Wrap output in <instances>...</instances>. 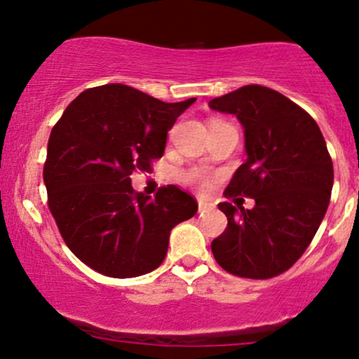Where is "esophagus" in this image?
Here are the masks:
<instances>
[{
    "instance_id": "esophagus-1",
    "label": "esophagus",
    "mask_w": 359,
    "mask_h": 359,
    "mask_svg": "<svg viewBox=\"0 0 359 359\" xmlns=\"http://www.w3.org/2000/svg\"><path fill=\"white\" fill-rule=\"evenodd\" d=\"M212 209V205L209 203H204V201H199V214H205Z\"/></svg>"
}]
</instances>
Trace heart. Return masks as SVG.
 <instances>
[{
  "label": "heart",
  "mask_w": 359,
  "mask_h": 359,
  "mask_svg": "<svg viewBox=\"0 0 359 359\" xmlns=\"http://www.w3.org/2000/svg\"><path fill=\"white\" fill-rule=\"evenodd\" d=\"M189 180H192V182H197L201 185V187H205V185H208L199 172H192V174H189Z\"/></svg>",
  "instance_id": "heart-1"
}]
</instances>
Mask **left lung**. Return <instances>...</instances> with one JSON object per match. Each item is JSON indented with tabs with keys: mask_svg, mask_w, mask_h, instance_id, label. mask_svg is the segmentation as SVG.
<instances>
[{
	"mask_svg": "<svg viewBox=\"0 0 359 359\" xmlns=\"http://www.w3.org/2000/svg\"><path fill=\"white\" fill-rule=\"evenodd\" d=\"M209 108L234 114L245 130L248 156L224 194L255 199L251 209L217 204L228 226L212 241L214 258L238 277H277L302 257L327 211L334 170L325 140L311 114L258 84Z\"/></svg>",
	"mask_w": 359,
	"mask_h": 359,
	"instance_id": "1",
	"label": "left lung"
}]
</instances>
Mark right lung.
Masks as SVG:
<instances>
[{
    "label": "right lung",
    "mask_w": 359,
    "mask_h": 359,
    "mask_svg": "<svg viewBox=\"0 0 359 359\" xmlns=\"http://www.w3.org/2000/svg\"><path fill=\"white\" fill-rule=\"evenodd\" d=\"M194 101L163 102L106 84L81 93L53 126L43 167L48 208L89 269L114 278L150 273L165 259L172 229L197 212L177 185L150 197L130 179L163 155L168 130Z\"/></svg>",
    "instance_id": "obj_1"
}]
</instances>
